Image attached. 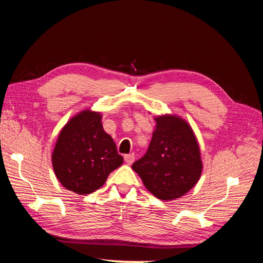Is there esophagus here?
<instances>
[{"label":"esophagus","instance_id":"obj_1","mask_svg":"<svg viewBox=\"0 0 263 263\" xmlns=\"http://www.w3.org/2000/svg\"><path fill=\"white\" fill-rule=\"evenodd\" d=\"M124 159H125V162L127 164H132L135 160V155L134 154H129V155H125L124 156Z\"/></svg>","mask_w":263,"mask_h":263}]
</instances>
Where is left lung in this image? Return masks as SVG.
<instances>
[{
  "mask_svg": "<svg viewBox=\"0 0 263 263\" xmlns=\"http://www.w3.org/2000/svg\"><path fill=\"white\" fill-rule=\"evenodd\" d=\"M147 153L132 165L149 192L163 201L192 189L202 173L200 148L185 121L159 116Z\"/></svg>",
  "mask_w": 263,
  "mask_h": 263,
  "instance_id": "8db88e82",
  "label": "left lung"
}]
</instances>
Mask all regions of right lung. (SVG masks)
I'll return each instance as SVG.
<instances>
[{
  "label": "right lung",
  "mask_w": 263,
  "mask_h": 263,
  "mask_svg": "<svg viewBox=\"0 0 263 263\" xmlns=\"http://www.w3.org/2000/svg\"><path fill=\"white\" fill-rule=\"evenodd\" d=\"M112 137L103 129L100 113L83 110L60 132L52 153V166L61 184L77 194H90L121 166Z\"/></svg>",
  "instance_id": "obj_1"
}]
</instances>
